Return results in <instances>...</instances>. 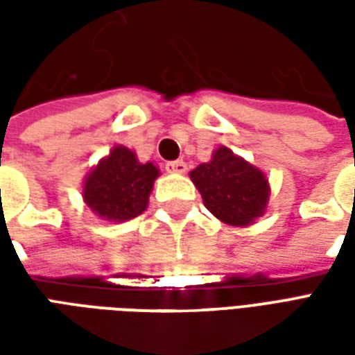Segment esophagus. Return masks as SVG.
I'll list each match as a JSON object with an SVG mask.
<instances>
[{"mask_svg":"<svg viewBox=\"0 0 355 355\" xmlns=\"http://www.w3.org/2000/svg\"><path fill=\"white\" fill-rule=\"evenodd\" d=\"M186 162L182 159H177V162H167L165 163V171L167 173H186Z\"/></svg>","mask_w":355,"mask_h":355,"instance_id":"obj_1","label":"esophagus"}]
</instances>
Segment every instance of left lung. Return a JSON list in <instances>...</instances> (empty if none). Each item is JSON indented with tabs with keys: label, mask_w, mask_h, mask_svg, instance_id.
<instances>
[{
	"label": "left lung",
	"mask_w": 355,
	"mask_h": 355,
	"mask_svg": "<svg viewBox=\"0 0 355 355\" xmlns=\"http://www.w3.org/2000/svg\"><path fill=\"white\" fill-rule=\"evenodd\" d=\"M190 177L205 207L223 223L247 226L266 209L270 196L268 178L228 148L215 150L213 159L198 165Z\"/></svg>",
	"instance_id": "left-lung-1"
}]
</instances>
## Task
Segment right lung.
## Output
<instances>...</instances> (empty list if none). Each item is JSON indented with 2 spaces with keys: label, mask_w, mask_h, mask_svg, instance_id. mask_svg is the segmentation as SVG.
I'll use <instances>...</instances> for the list:
<instances>
[{
  "label": "right lung",
  "mask_w": 355,
  "mask_h": 355,
  "mask_svg": "<svg viewBox=\"0 0 355 355\" xmlns=\"http://www.w3.org/2000/svg\"><path fill=\"white\" fill-rule=\"evenodd\" d=\"M157 175L155 165L140 163L131 150L116 146L87 175L83 200L106 220H131L146 209Z\"/></svg>",
  "instance_id": "add662e5"
}]
</instances>
